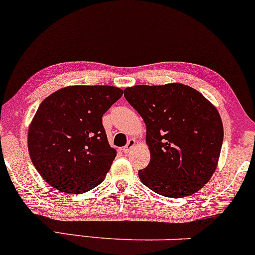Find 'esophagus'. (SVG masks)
<instances>
[{
	"label": "esophagus",
	"mask_w": 255,
	"mask_h": 255,
	"mask_svg": "<svg viewBox=\"0 0 255 255\" xmlns=\"http://www.w3.org/2000/svg\"><path fill=\"white\" fill-rule=\"evenodd\" d=\"M135 144H136L135 139H129V140H128V142H127V145H126V146L123 147V152H125V153L129 152V151L132 150L134 146H135Z\"/></svg>",
	"instance_id": "obj_1"
}]
</instances>
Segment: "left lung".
Wrapping results in <instances>:
<instances>
[{"label": "left lung", "mask_w": 255, "mask_h": 255, "mask_svg": "<svg viewBox=\"0 0 255 255\" xmlns=\"http://www.w3.org/2000/svg\"><path fill=\"white\" fill-rule=\"evenodd\" d=\"M125 98L146 126L151 158L138 172L141 183L170 198L197 192L213 175L222 150L224 128L215 106L181 83L128 87Z\"/></svg>", "instance_id": "obj_1"}]
</instances>
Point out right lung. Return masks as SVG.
Wrapping results in <instances>:
<instances>
[{
  "label": "right lung",
  "instance_id": "obj_1",
  "mask_svg": "<svg viewBox=\"0 0 255 255\" xmlns=\"http://www.w3.org/2000/svg\"><path fill=\"white\" fill-rule=\"evenodd\" d=\"M122 94L113 86H70L41 103L29 127L27 147L50 186L83 194L103 183L116 157L103 115Z\"/></svg>",
  "mask_w": 255,
  "mask_h": 255
}]
</instances>
